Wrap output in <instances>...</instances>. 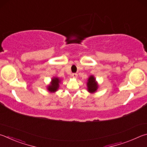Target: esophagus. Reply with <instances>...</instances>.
<instances>
[{
    "label": "esophagus",
    "mask_w": 147,
    "mask_h": 147,
    "mask_svg": "<svg viewBox=\"0 0 147 147\" xmlns=\"http://www.w3.org/2000/svg\"><path fill=\"white\" fill-rule=\"evenodd\" d=\"M71 76L73 77L74 78H76L77 77H78V74H76V73H73L71 74Z\"/></svg>",
    "instance_id": "1"
}]
</instances>
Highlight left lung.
I'll use <instances>...</instances> for the list:
<instances>
[{
	"mask_svg": "<svg viewBox=\"0 0 147 147\" xmlns=\"http://www.w3.org/2000/svg\"><path fill=\"white\" fill-rule=\"evenodd\" d=\"M87 86H88V92L93 93L95 92L97 89V84L96 83V79L94 78V76H90L88 80L87 83Z\"/></svg>",
	"mask_w": 147,
	"mask_h": 147,
	"instance_id": "8db88e82",
	"label": "left lung"
}]
</instances>
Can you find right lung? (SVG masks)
Here are the masks:
<instances>
[{
  "label": "right lung",
  "instance_id": "add662e5",
  "mask_svg": "<svg viewBox=\"0 0 147 147\" xmlns=\"http://www.w3.org/2000/svg\"><path fill=\"white\" fill-rule=\"evenodd\" d=\"M60 80L58 78H54L52 79L51 84L48 86V90L50 92H55L59 88V83Z\"/></svg>",
  "mask_w": 147,
  "mask_h": 147
}]
</instances>
